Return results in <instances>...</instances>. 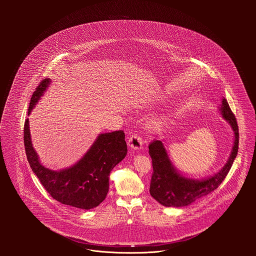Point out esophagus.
Returning a JSON list of instances; mask_svg holds the SVG:
<instances>
[{
	"mask_svg": "<svg viewBox=\"0 0 256 256\" xmlns=\"http://www.w3.org/2000/svg\"><path fill=\"white\" fill-rule=\"evenodd\" d=\"M128 146L134 150H140L143 146V140L138 134H133L128 139Z\"/></svg>",
	"mask_w": 256,
	"mask_h": 256,
	"instance_id": "1",
	"label": "esophagus"
}]
</instances>
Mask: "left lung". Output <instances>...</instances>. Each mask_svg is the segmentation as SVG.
<instances>
[{
	"label": "left lung",
	"mask_w": 256,
	"mask_h": 256,
	"mask_svg": "<svg viewBox=\"0 0 256 256\" xmlns=\"http://www.w3.org/2000/svg\"><path fill=\"white\" fill-rule=\"evenodd\" d=\"M220 110L222 116L230 123L234 133V142L230 158L224 168L208 178L197 180L183 176L172 166L162 141L154 140L148 145V154L152 164L150 193L162 205L166 207L190 205L197 199L217 189L226 178L238 154L240 134L234 114L232 112L224 98L222 100Z\"/></svg>",
	"instance_id": "left-lung-1"
}]
</instances>
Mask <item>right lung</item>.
I'll use <instances>...</instances> for the list:
<instances>
[{
	"mask_svg": "<svg viewBox=\"0 0 256 256\" xmlns=\"http://www.w3.org/2000/svg\"><path fill=\"white\" fill-rule=\"evenodd\" d=\"M50 78H44L34 90L28 115L47 90ZM24 150L32 172L46 191L64 205L88 210L98 207L106 197L110 174L127 154L125 134L122 130L100 134L86 154L73 166L59 172L43 166L32 146L28 118L24 129Z\"/></svg>",
	"mask_w": 256,
	"mask_h": 256,
	"instance_id": "1",
	"label": "right lung"
}]
</instances>
